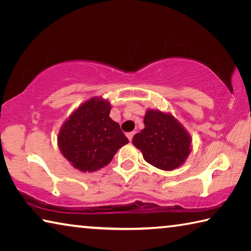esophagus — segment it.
<instances>
[{
  "label": "esophagus",
  "instance_id": "34e87169",
  "mask_svg": "<svg viewBox=\"0 0 251 251\" xmlns=\"http://www.w3.org/2000/svg\"><path fill=\"white\" fill-rule=\"evenodd\" d=\"M126 136H127V138H128V141L131 142V139H133V137H134V131H130V133H127Z\"/></svg>",
  "mask_w": 251,
  "mask_h": 251
}]
</instances>
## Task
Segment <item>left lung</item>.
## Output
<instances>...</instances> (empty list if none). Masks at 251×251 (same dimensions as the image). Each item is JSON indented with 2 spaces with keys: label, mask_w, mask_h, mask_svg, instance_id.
<instances>
[{
  "label": "left lung",
  "mask_w": 251,
  "mask_h": 251,
  "mask_svg": "<svg viewBox=\"0 0 251 251\" xmlns=\"http://www.w3.org/2000/svg\"><path fill=\"white\" fill-rule=\"evenodd\" d=\"M145 128L136 134L133 145L144 159L161 171H174L185 163L192 151V137L171 113L147 109Z\"/></svg>",
  "instance_id": "8db88e82"
}]
</instances>
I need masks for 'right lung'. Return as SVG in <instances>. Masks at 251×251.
<instances>
[{"label":"right lung","instance_id":"1","mask_svg":"<svg viewBox=\"0 0 251 251\" xmlns=\"http://www.w3.org/2000/svg\"><path fill=\"white\" fill-rule=\"evenodd\" d=\"M112 106L103 97H92L76 108L58 131L62 155L74 168L92 173L110 163L128 143L118 123L109 117Z\"/></svg>","mask_w":251,"mask_h":251}]
</instances>
